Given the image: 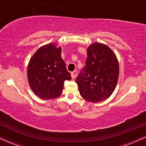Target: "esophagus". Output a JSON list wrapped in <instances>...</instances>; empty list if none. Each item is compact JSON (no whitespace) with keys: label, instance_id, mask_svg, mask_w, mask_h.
I'll list each match as a JSON object with an SVG mask.
<instances>
[{"label":"esophagus","instance_id":"esophagus-1","mask_svg":"<svg viewBox=\"0 0 146 146\" xmlns=\"http://www.w3.org/2000/svg\"><path fill=\"white\" fill-rule=\"evenodd\" d=\"M77 75H78V72H77L76 71H73L71 73V78L73 79H75V78H76Z\"/></svg>","mask_w":146,"mask_h":146}]
</instances>
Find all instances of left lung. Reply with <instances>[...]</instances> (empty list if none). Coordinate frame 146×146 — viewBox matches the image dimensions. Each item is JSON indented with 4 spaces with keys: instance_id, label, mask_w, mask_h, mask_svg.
Here are the masks:
<instances>
[{
    "instance_id": "1",
    "label": "left lung",
    "mask_w": 146,
    "mask_h": 146,
    "mask_svg": "<svg viewBox=\"0 0 146 146\" xmlns=\"http://www.w3.org/2000/svg\"><path fill=\"white\" fill-rule=\"evenodd\" d=\"M119 73L118 60L111 48L102 43L91 44L86 66L76 79L80 95L93 103L106 100L115 89Z\"/></svg>"
}]
</instances>
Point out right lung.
Returning a JSON list of instances; mask_svg holds the SVG:
<instances>
[{"instance_id":"right-lung-1","label":"right lung","mask_w":146,"mask_h":146,"mask_svg":"<svg viewBox=\"0 0 146 146\" xmlns=\"http://www.w3.org/2000/svg\"><path fill=\"white\" fill-rule=\"evenodd\" d=\"M62 48L50 43L38 48L27 66L29 86L42 100L58 98L62 93L65 80H71V74L61 57Z\"/></svg>"}]
</instances>
